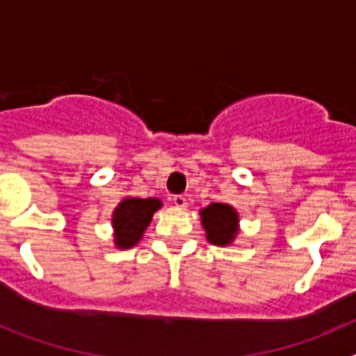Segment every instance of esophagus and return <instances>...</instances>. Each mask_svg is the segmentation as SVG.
Returning a JSON list of instances; mask_svg holds the SVG:
<instances>
[{"label": "esophagus", "mask_w": 356, "mask_h": 356, "mask_svg": "<svg viewBox=\"0 0 356 356\" xmlns=\"http://www.w3.org/2000/svg\"><path fill=\"white\" fill-rule=\"evenodd\" d=\"M172 205L176 207V209H187V197L185 196H175L172 197Z\"/></svg>", "instance_id": "obj_1"}]
</instances>
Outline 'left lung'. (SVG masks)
<instances>
[{"mask_svg": "<svg viewBox=\"0 0 356 356\" xmlns=\"http://www.w3.org/2000/svg\"><path fill=\"white\" fill-rule=\"evenodd\" d=\"M201 226L205 228L207 241L213 246H232L237 238L241 226H238V212L228 203H210L209 207L200 210Z\"/></svg>", "mask_w": 356, "mask_h": 356, "instance_id": "8db88e82", "label": "left lung"}]
</instances>
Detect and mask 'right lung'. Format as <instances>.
<instances>
[{"label": "right lung", "instance_id": "right-lung-1", "mask_svg": "<svg viewBox=\"0 0 356 356\" xmlns=\"http://www.w3.org/2000/svg\"><path fill=\"white\" fill-rule=\"evenodd\" d=\"M159 209H162V200L159 197H146V200L131 196L122 197L112 212L115 248L130 250L137 246L143 241L144 232L153 219V213Z\"/></svg>", "mask_w": 356, "mask_h": 356}]
</instances>
